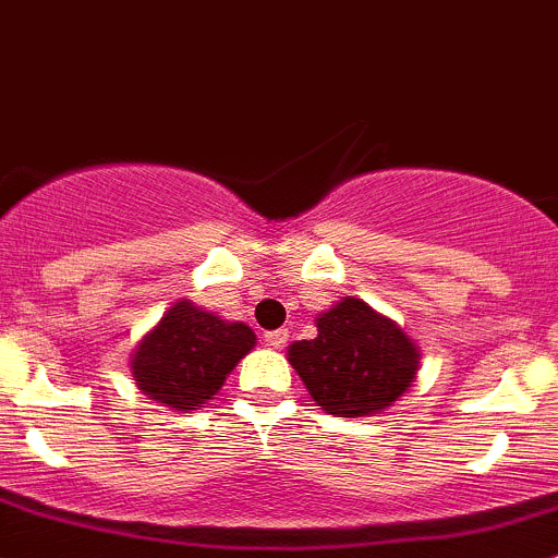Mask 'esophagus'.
Masks as SVG:
<instances>
[{"label":"esophagus","instance_id":"esophagus-1","mask_svg":"<svg viewBox=\"0 0 558 558\" xmlns=\"http://www.w3.org/2000/svg\"><path fill=\"white\" fill-rule=\"evenodd\" d=\"M264 342L272 348H283L286 342H289V329H275V331H267L264 335Z\"/></svg>","mask_w":558,"mask_h":558}]
</instances>
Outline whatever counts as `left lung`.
I'll return each mask as SVG.
<instances>
[{
	"instance_id": "left-lung-1",
	"label": "left lung",
	"mask_w": 558,
	"mask_h": 558,
	"mask_svg": "<svg viewBox=\"0 0 558 558\" xmlns=\"http://www.w3.org/2000/svg\"><path fill=\"white\" fill-rule=\"evenodd\" d=\"M318 337L289 348L291 367L326 413L340 418L378 413L415 378L418 351L393 320L345 296L315 318Z\"/></svg>"
}]
</instances>
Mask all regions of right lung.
<instances>
[{
	"label": "right lung",
	"instance_id": "1",
	"mask_svg": "<svg viewBox=\"0 0 558 558\" xmlns=\"http://www.w3.org/2000/svg\"><path fill=\"white\" fill-rule=\"evenodd\" d=\"M256 345L245 324H227L178 302L132 353V375L140 391L174 410H196L218 393L227 375Z\"/></svg>",
	"mask_w": 558,
	"mask_h": 558
}]
</instances>
